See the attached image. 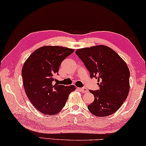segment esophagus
Here are the masks:
<instances>
[{
	"mask_svg": "<svg viewBox=\"0 0 146 146\" xmlns=\"http://www.w3.org/2000/svg\"><path fill=\"white\" fill-rule=\"evenodd\" d=\"M78 90H79L80 91L82 92V93H86V92H88V90L86 88H79Z\"/></svg>",
	"mask_w": 146,
	"mask_h": 146,
	"instance_id": "1",
	"label": "esophagus"
}]
</instances>
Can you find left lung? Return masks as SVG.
Instances as JSON below:
<instances>
[{
	"label": "left lung",
	"mask_w": 146,
	"mask_h": 146,
	"mask_svg": "<svg viewBox=\"0 0 146 146\" xmlns=\"http://www.w3.org/2000/svg\"><path fill=\"white\" fill-rule=\"evenodd\" d=\"M90 73L98 79L99 89L90 90L94 102L88 106L96 116H108L121 107L128 96L130 72L123 59L112 48L105 45L94 46L76 50Z\"/></svg>",
	"instance_id": "8db88e82"
}]
</instances>
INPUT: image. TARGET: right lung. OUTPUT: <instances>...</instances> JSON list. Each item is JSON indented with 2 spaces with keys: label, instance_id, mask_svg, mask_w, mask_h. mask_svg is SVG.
<instances>
[{
  "label": "right lung",
  "instance_id": "obj_1",
  "mask_svg": "<svg viewBox=\"0 0 146 146\" xmlns=\"http://www.w3.org/2000/svg\"><path fill=\"white\" fill-rule=\"evenodd\" d=\"M74 52L71 48L45 46L33 52L22 69L23 86L28 98L42 114L54 115L64 107L73 85L65 86L55 83L60 66Z\"/></svg>",
  "mask_w": 146,
  "mask_h": 146
}]
</instances>
